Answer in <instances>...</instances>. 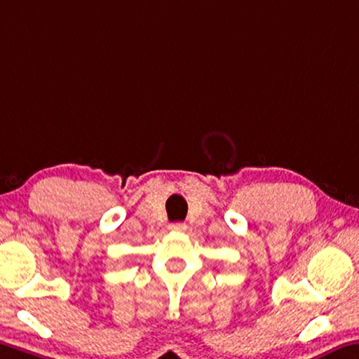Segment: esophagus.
Listing matches in <instances>:
<instances>
[{
	"instance_id": "1",
	"label": "esophagus",
	"mask_w": 359,
	"mask_h": 359,
	"mask_svg": "<svg viewBox=\"0 0 359 359\" xmlns=\"http://www.w3.org/2000/svg\"><path fill=\"white\" fill-rule=\"evenodd\" d=\"M169 229L172 231H185L187 225L184 224V222H175V224H170Z\"/></svg>"
}]
</instances>
